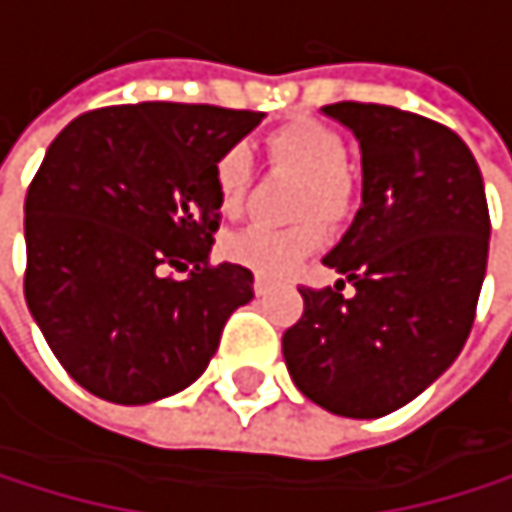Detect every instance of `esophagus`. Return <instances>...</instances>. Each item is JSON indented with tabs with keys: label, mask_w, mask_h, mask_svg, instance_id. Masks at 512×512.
I'll list each match as a JSON object with an SVG mask.
<instances>
[{
	"label": "esophagus",
	"mask_w": 512,
	"mask_h": 512,
	"mask_svg": "<svg viewBox=\"0 0 512 512\" xmlns=\"http://www.w3.org/2000/svg\"><path fill=\"white\" fill-rule=\"evenodd\" d=\"M273 288V282L267 276H254V294H267Z\"/></svg>",
	"instance_id": "34e87169"
}]
</instances>
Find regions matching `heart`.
I'll return each instance as SVG.
<instances>
[{
	"mask_svg": "<svg viewBox=\"0 0 512 512\" xmlns=\"http://www.w3.org/2000/svg\"><path fill=\"white\" fill-rule=\"evenodd\" d=\"M264 150L273 168L291 171L304 181L294 202V214L306 218L316 213L317 218L338 224L353 208V178L347 165V144L341 131L319 119H288L276 125L264 137ZM248 156L242 147H230L214 162V190L224 214H236L245 193H248ZM322 242V224L316 219L301 221L294 227H267L251 224L242 230H233L224 236L221 251L224 258L248 267L261 276H285L298 267L310 251Z\"/></svg>",
	"mask_w": 512,
	"mask_h": 512,
	"instance_id": "obj_1",
	"label": "heart"
}]
</instances>
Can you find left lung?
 Returning a JSON list of instances; mask_svg holds the SVG:
<instances>
[{"mask_svg":"<svg viewBox=\"0 0 512 512\" xmlns=\"http://www.w3.org/2000/svg\"><path fill=\"white\" fill-rule=\"evenodd\" d=\"M322 113L356 134L362 205L322 261L341 279L301 288L304 316L282 334V356L310 402L381 418L464 350L488 264V202L451 128L384 104L341 101Z\"/></svg>","mask_w":512,"mask_h":512,"instance_id":"left-lung-1","label":"left lung"}]
</instances>
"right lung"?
Instances as JSON below:
<instances>
[{"label":"right lung","instance_id":"right-lung-1","mask_svg":"<svg viewBox=\"0 0 512 512\" xmlns=\"http://www.w3.org/2000/svg\"><path fill=\"white\" fill-rule=\"evenodd\" d=\"M261 119L147 101L82 113L51 141L24 202V294L88 393L119 405L181 393L254 298L251 270L208 251L221 227L214 162Z\"/></svg>","mask_w":512,"mask_h":512}]
</instances>
